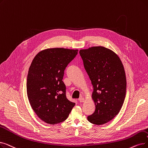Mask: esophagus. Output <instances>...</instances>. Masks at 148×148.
Wrapping results in <instances>:
<instances>
[{
    "mask_svg": "<svg viewBox=\"0 0 148 148\" xmlns=\"http://www.w3.org/2000/svg\"><path fill=\"white\" fill-rule=\"evenodd\" d=\"M79 101L80 103H82V102H84L85 101V99L83 98V97H81L79 99Z\"/></svg>",
    "mask_w": 148,
    "mask_h": 148,
    "instance_id": "34e87169",
    "label": "esophagus"
}]
</instances>
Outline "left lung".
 I'll return each instance as SVG.
<instances>
[{
    "instance_id": "obj_1",
    "label": "left lung",
    "mask_w": 148,
    "mask_h": 148,
    "mask_svg": "<svg viewBox=\"0 0 148 148\" xmlns=\"http://www.w3.org/2000/svg\"><path fill=\"white\" fill-rule=\"evenodd\" d=\"M80 55L93 86L94 112L87 117L94 125L108 123L123 106L126 79L123 64L117 54L103 47L80 49Z\"/></svg>"
}]
</instances>
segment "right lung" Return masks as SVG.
Segmentation results:
<instances>
[{
	"label": "right lung",
	"instance_id": "obj_1",
	"mask_svg": "<svg viewBox=\"0 0 148 148\" xmlns=\"http://www.w3.org/2000/svg\"><path fill=\"white\" fill-rule=\"evenodd\" d=\"M77 52L78 49L48 48L40 51L31 62L27 76L28 98L37 116L48 124L65 121L75 105L67 99L62 80L64 71Z\"/></svg>",
	"mask_w": 148,
	"mask_h": 148
}]
</instances>
